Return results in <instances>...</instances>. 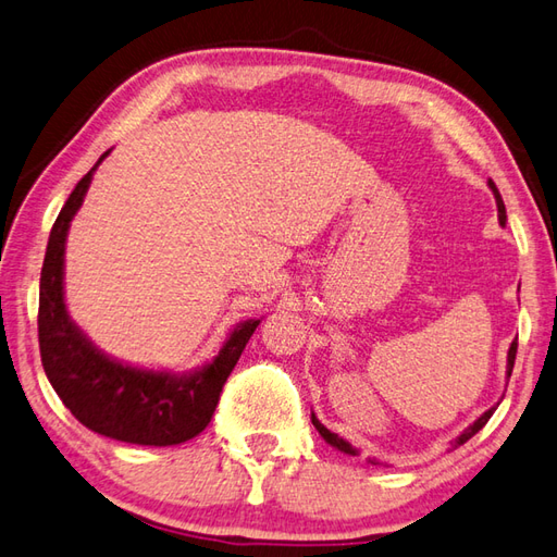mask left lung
I'll return each instance as SVG.
<instances>
[{"label": "left lung", "instance_id": "left-lung-1", "mask_svg": "<svg viewBox=\"0 0 557 557\" xmlns=\"http://www.w3.org/2000/svg\"><path fill=\"white\" fill-rule=\"evenodd\" d=\"M488 188L493 190V197H496V205H498V219H500V224H505V221H508V216H505V205H503V197H500V193H498V188H496V183L493 181H488ZM515 355H517V338L512 341V345H510V350H508V379H510V374H512V367H515ZM496 412V407H491V410H486L484 414H481L474 424H469L460 436H457L455 441H453V448H457V446H462V443H467L469 438H472L474 434H479L481 429L486 426V422L491 419V414ZM312 424H314V429L319 431L321 434V438H324L329 446H333L336 450H341V453H345V455H357V448H352L348 441L345 438H341L338 434H333V431H329L324 424L319 422V419L312 414ZM372 465H376L374 460H369Z\"/></svg>", "mask_w": 557, "mask_h": 557}]
</instances>
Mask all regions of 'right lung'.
<instances>
[{"label": "right lung", "mask_w": 557, "mask_h": 557, "mask_svg": "<svg viewBox=\"0 0 557 557\" xmlns=\"http://www.w3.org/2000/svg\"><path fill=\"white\" fill-rule=\"evenodd\" d=\"M107 154L109 150L78 181L49 233L37 312L42 367L61 403L95 434L135 446H178L202 434L212 422L221 388L259 319L243 321L231 331L212 362L185 374L123 364L95 348L66 310L64 255L71 219L81 209L95 169Z\"/></svg>", "instance_id": "add662e5"}]
</instances>
